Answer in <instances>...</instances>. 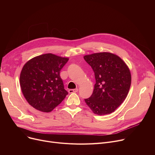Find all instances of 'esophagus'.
Wrapping results in <instances>:
<instances>
[{
	"label": "esophagus",
	"mask_w": 155,
	"mask_h": 155,
	"mask_svg": "<svg viewBox=\"0 0 155 155\" xmlns=\"http://www.w3.org/2000/svg\"><path fill=\"white\" fill-rule=\"evenodd\" d=\"M78 91V88H75V89H70V90L68 91V92L70 94H71V93H76Z\"/></svg>",
	"instance_id": "esophagus-1"
}]
</instances>
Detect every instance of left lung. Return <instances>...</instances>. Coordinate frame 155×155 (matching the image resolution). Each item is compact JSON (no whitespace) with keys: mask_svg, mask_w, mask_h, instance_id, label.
Returning a JSON list of instances; mask_svg holds the SVG:
<instances>
[{"mask_svg":"<svg viewBox=\"0 0 155 155\" xmlns=\"http://www.w3.org/2000/svg\"><path fill=\"white\" fill-rule=\"evenodd\" d=\"M94 70L95 84L92 95L85 101L97 115L109 114L124 102L131 84V72L116 54L107 52L84 56Z\"/></svg>","mask_w":155,"mask_h":155,"instance_id":"1","label":"left lung"}]
</instances>
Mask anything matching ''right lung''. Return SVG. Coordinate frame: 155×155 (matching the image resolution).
<instances>
[{
  "label": "right lung",
  "mask_w": 155,
  "mask_h": 155,
  "mask_svg": "<svg viewBox=\"0 0 155 155\" xmlns=\"http://www.w3.org/2000/svg\"><path fill=\"white\" fill-rule=\"evenodd\" d=\"M68 58L47 53L29 60L21 70L20 85L28 102L35 109L51 112L68 94L60 73Z\"/></svg>",
  "instance_id": "add662e5"
}]
</instances>
